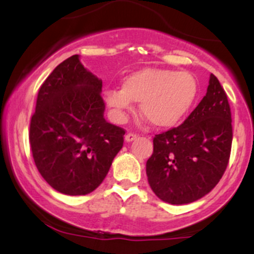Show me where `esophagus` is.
<instances>
[{"mask_svg": "<svg viewBox=\"0 0 254 254\" xmlns=\"http://www.w3.org/2000/svg\"><path fill=\"white\" fill-rule=\"evenodd\" d=\"M136 138H137V135H136V133H133V132H129V133H127V135H125V139H127V142L133 141V139H136Z\"/></svg>", "mask_w": 254, "mask_h": 254, "instance_id": "34e87169", "label": "esophagus"}]
</instances>
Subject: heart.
<instances>
[{
    "label": "heart",
    "mask_w": 254,
    "mask_h": 254,
    "mask_svg": "<svg viewBox=\"0 0 254 254\" xmlns=\"http://www.w3.org/2000/svg\"><path fill=\"white\" fill-rule=\"evenodd\" d=\"M198 94V82L190 72L147 68L127 75L122 89L107 88L105 99L119 121L127 118L132 101L157 127H176L191 110Z\"/></svg>",
    "instance_id": "heart-1"
}]
</instances>
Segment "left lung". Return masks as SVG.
I'll return each instance as SVG.
<instances>
[{"label": "left lung", "mask_w": 254, "mask_h": 254, "mask_svg": "<svg viewBox=\"0 0 254 254\" xmlns=\"http://www.w3.org/2000/svg\"><path fill=\"white\" fill-rule=\"evenodd\" d=\"M232 112L214 74L198 106L179 127L155 135L145 165L151 190L171 204H188L209 193L229 162Z\"/></svg>", "instance_id": "8db88e82"}]
</instances>
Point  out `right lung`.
Wrapping results in <instances>:
<instances>
[{
	"label": "right lung",
	"instance_id": "1",
	"mask_svg": "<svg viewBox=\"0 0 254 254\" xmlns=\"http://www.w3.org/2000/svg\"><path fill=\"white\" fill-rule=\"evenodd\" d=\"M101 88L103 81L74 55L38 92L28 132L32 155L46 183L61 193L94 191L123 147L125 130L104 118Z\"/></svg>",
	"mask_w": 254,
	"mask_h": 254
}]
</instances>
